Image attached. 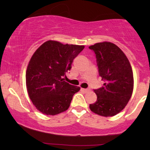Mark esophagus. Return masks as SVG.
I'll use <instances>...</instances> for the list:
<instances>
[{
	"label": "esophagus",
	"instance_id": "1",
	"mask_svg": "<svg viewBox=\"0 0 150 150\" xmlns=\"http://www.w3.org/2000/svg\"><path fill=\"white\" fill-rule=\"evenodd\" d=\"M81 89H82V91H83V92H89V89H84V88H82Z\"/></svg>",
	"mask_w": 150,
	"mask_h": 150
}]
</instances>
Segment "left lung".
<instances>
[{
	"label": "left lung",
	"instance_id": "left-lung-1",
	"mask_svg": "<svg viewBox=\"0 0 150 150\" xmlns=\"http://www.w3.org/2000/svg\"><path fill=\"white\" fill-rule=\"evenodd\" d=\"M89 49L95 53L99 75L105 81L104 86L94 90L97 99L89 104V108L99 116H115L131 98L134 86L132 67L123 51L113 43H97Z\"/></svg>",
	"mask_w": 150,
	"mask_h": 150
}]
</instances>
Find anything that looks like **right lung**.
I'll list each match as a JSON object with an SVG mask.
<instances>
[{
	"label": "right lung",
	"mask_w": 150,
	"mask_h": 150,
	"mask_svg": "<svg viewBox=\"0 0 150 150\" xmlns=\"http://www.w3.org/2000/svg\"><path fill=\"white\" fill-rule=\"evenodd\" d=\"M84 48L49 40L32 55L26 71V86L34 106L43 114L54 116L69 108L80 87L70 85L63 77Z\"/></svg>",
	"instance_id": "obj_1"
}]
</instances>
